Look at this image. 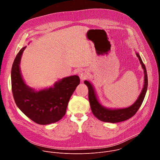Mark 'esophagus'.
Returning a JSON list of instances; mask_svg holds the SVG:
<instances>
[{
    "label": "esophagus",
    "instance_id": "34e87169",
    "mask_svg": "<svg viewBox=\"0 0 160 160\" xmlns=\"http://www.w3.org/2000/svg\"><path fill=\"white\" fill-rule=\"evenodd\" d=\"M88 73L85 70H82L79 73V77H80V78L81 80H83L86 79L88 77Z\"/></svg>",
    "mask_w": 160,
    "mask_h": 160
}]
</instances>
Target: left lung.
Returning <instances> with one entry per match:
<instances>
[{
  "mask_svg": "<svg viewBox=\"0 0 160 160\" xmlns=\"http://www.w3.org/2000/svg\"><path fill=\"white\" fill-rule=\"evenodd\" d=\"M136 56L139 58L142 69L144 70V82L141 92L136 101L130 106L125 108H108L102 106L98 99L94 87L88 81L85 80L84 83L88 89V100L91 110L93 115L99 120L104 122L118 123L125 121L132 117L141 107L146 96L148 82L146 66L144 64L139 53L135 52Z\"/></svg>",
  "mask_w": 160,
  "mask_h": 160,
  "instance_id": "obj_1",
  "label": "left lung"
}]
</instances>
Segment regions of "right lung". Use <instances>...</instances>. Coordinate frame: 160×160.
Wrapping results in <instances>:
<instances>
[{"label": "right lung", "instance_id": "add662e5", "mask_svg": "<svg viewBox=\"0 0 160 160\" xmlns=\"http://www.w3.org/2000/svg\"><path fill=\"white\" fill-rule=\"evenodd\" d=\"M27 47L18 53L11 69L12 92L18 108L34 122L49 125L60 120L65 115L68 102L80 83L78 75L64 77L52 87L36 90L22 78L20 62Z\"/></svg>", "mask_w": 160, "mask_h": 160}]
</instances>
